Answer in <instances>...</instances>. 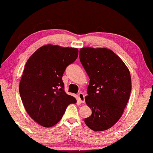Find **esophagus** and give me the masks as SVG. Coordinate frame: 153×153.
Returning <instances> with one entry per match:
<instances>
[{
	"instance_id": "obj_1",
	"label": "esophagus",
	"mask_w": 153,
	"mask_h": 153,
	"mask_svg": "<svg viewBox=\"0 0 153 153\" xmlns=\"http://www.w3.org/2000/svg\"><path fill=\"white\" fill-rule=\"evenodd\" d=\"M78 98H79V101L81 103H84L85 102V99H84V94L83 93H79L78 94Z\"/></svg>"
}]
</instances>
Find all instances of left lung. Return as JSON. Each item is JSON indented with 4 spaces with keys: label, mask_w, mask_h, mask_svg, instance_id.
Here are the masks:
<instances>
[{
    "label": "left lung",
    "mask_w": 153,
    "mask_h": 153,
    "mask_svg": "<svg viewBox=\"0 0 153 153\" xmlns=\"http://www.w3.org/2000/svg\"><path fill=\"white\" fill-rule=\"evenodd\" d=\"M79 59L90 78L85 101L92 114L84 123L94 131L107 130L120 119L129 99V70L118 55L105 48H82Z\"/></svg>",
    "instance_id": "1"
}]
</instances>
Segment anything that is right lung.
<instances>
[{"mask_svg":"<svg viewBox=\"0 0 153 153\" xmlns=\"http://www.w3.org/2000/svg\"><path fill=\"white\" fill-rule=\"evenodd\" d=\"M78 56V49L48 44L28 59L19 86L23 105L38 124L51 127L76 99L65 91L62 75Z\"/></svg>","mask_w":153,"mask_h":153,"instance_id":"add662e5","label":"right lung"}]
</instances>
